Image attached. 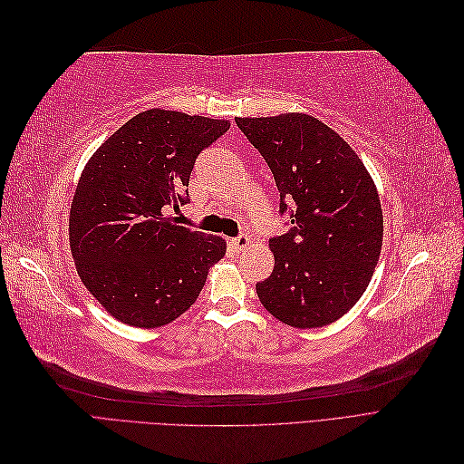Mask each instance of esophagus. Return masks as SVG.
Instances as JSON below:
<instances>
[{
  "label": "esophagus",
  "instance_id": "1",
  "mask_svg": "<svg viewBox=\"0 0 464 464\" xmlns=\"http://www.w3.org/2000/svg\"><path fill=\"white\" fill-rule=\"evenodd\" d=\"M230 246H232V249H236V251H244L247 246H249V237L247 236H237V237H234V240H230Z\"/></svg>",
  "mask_w": 464,
  "mask_h": 464
}]
</instances>
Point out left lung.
Instances as JSON below:
<instances>
[{"label": "left lung", "mask_w": 464, "mask_h": 464, "mask_svg": "<svg viewBox=\"0 0 464 464\" xmlns=\"http://www.w3.org/2000/svg\"><path fill=\"white\" fill-rule=\"evenodd\" d=\"M275 176L288 232L269 240L275 269L256 285L278 321L315 329L343 317L370 285L383 215L366 166L344 139L305 114L236 118Z\"/></svg>", "instance_id": "1"}]
</instances>
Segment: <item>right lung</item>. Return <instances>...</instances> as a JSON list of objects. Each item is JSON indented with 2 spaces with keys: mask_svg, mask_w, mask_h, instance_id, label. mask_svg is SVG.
Here are the masks:
<instances>
[{
  "mask_svg": "<svg viewBox=\"0 0 464 464\" xmlns=\"http://www.w3.org/2000/svg\"><path fill=\"white\" fill-rule=\"evenodd\" d=\"M230 130L224 120L152 108L108 137L81 174L69 246L82 285L121 323L162 327L198 300L218 236L178 227L195 159Z\"/></svg>",
  "mask_w": 464,
  "mask_h": 464,
  "instance_id": "right-lung-1",
  "label": "right lung"
}]
</instances>
